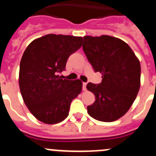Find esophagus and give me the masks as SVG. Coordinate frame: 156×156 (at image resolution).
I'll list each match as a JSON object with an SVG mask.
<instances>
[{
	"instance_id": "esophagus-1",
	"label": "esophagus",
	"mask_w": 156,
	"mask_h": 156,
	"mask_svg": "<svg viewBox=\"0 0 156 156\" xmlns=\"http://www.w3.org/2000/svg\"><path fill=\"white\" fill-rule=\"evenodd\" d=\"M86 86H87V83L83 82L82 83V89L83 90H86Z\"/></svg>"
}]
</instances>
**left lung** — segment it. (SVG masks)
I'll return each instance as SVG.
<instances>
[{
	"instance_id": "left-lung-1",
	"label": "left lung",
	"mask_w": 156,
	"mask_h": 156,
	"mask_svg": "<svg viewBox=\"0 0 156 156\" xmlns=\"http://www.w3.org/2000/svg\"><path fill=\"white\" fill-rule=\"evenodd\" d=\"M82 48L94 72L102 74L100 84H87L95 96L87 113L99 121L118 120L130 108L140 90V61L128 44L113 36H85Z\"/></svg>"
}]
</instances>
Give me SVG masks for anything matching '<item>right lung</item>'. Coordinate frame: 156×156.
Here are the masks:
<instances>
[{
    "instance_id": "add662e5",
    "label": "right lung",
    "mask_w": 156,
    "mask_h": 156,
    "mask_svg": "<svg viewBox=\"0 0 156 156\" xmlns=\"http://www.w3.org/2000/svg\"><path fill=\"white\" fill-rule=\"evenodd\" d=\"M82 37L49 34L33 40L20 64L19 84L24 103L37 120L47 124L64 120L72 101L82 89L79 79H62L72 54L79 49Z\"/></svg>"
}]
</instances>
